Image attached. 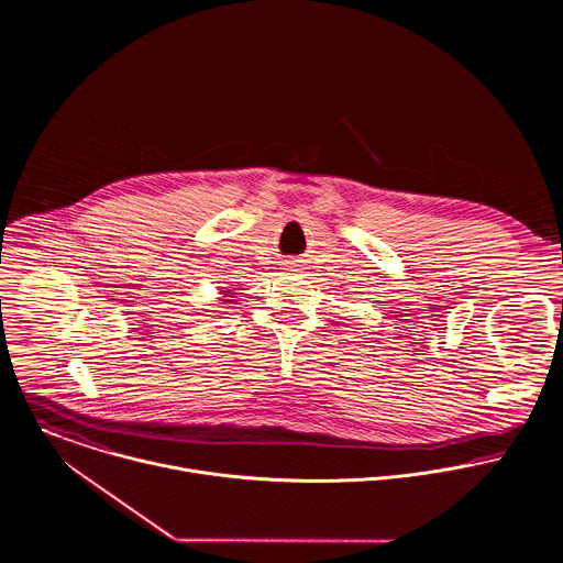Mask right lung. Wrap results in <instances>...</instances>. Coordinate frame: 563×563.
I'll use <instances>...</instances> for the list:
<instances>
[{"mask_svg":"<svg viewBox=\"0 0 563 563\" xmlns=\"http://www.w3.org/2000/svg\"><path fill=\"white\" fill-rule=\"evenodd\" d=\"M222 301H227V303H231V301H229V299H222Z\"/></svg>","mask_w":563,"mask_h":563,"instance_id":"add662e5","label":"right lung"}]
</instances>
